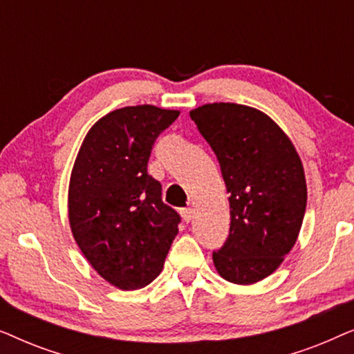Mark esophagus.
Returning a JSON list of instances; mask_svg holds the SVG:
<instances>
[{
	"instance_id": "esophagus-1",
	"label": "esophagus",
	"mask_w": 354,
	"mask_h": 354,
	"mask_svg": "<svg viewBox=\"0 0 354 354\" xmlns=\"http://www.w3.org/2000/svg\"><path fill=\"white\" fill-rule=\"evenodd\" d=\"M182 214V219L185 222H190L193 219V216H195V209L193 207H183V209L180 211Z\"/></svg>"
}]
</instances>
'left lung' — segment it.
Segmentation results:
<instances>
[{"instance_id":"8db88e82","label":"left lung","mask_w":354,"mask_h":354,"mask_svg":"<svg viewBox=\"0 0 354 354\" xmlns=\"http://www.w3.org/2000/svg\"><path fill=\"white\" fill-rule=\"evenodd\" d=\"M190 118L219 161L230 234L212 254L227 282L253 285L279 269L297 243L306 211L301 158L277 122L236 103H207Z\"/></svg>"}]
</instances>
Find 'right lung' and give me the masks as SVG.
Returning <instances> with one entry per match:
<instances>
[{
  "mask_svg": "<svg viewBox=\"0 0 354 354\" xmlns=\"http://www.w3.org/2000/svg\"><path fill=\"white\" fill-rule=\"evenodd\" d=\"M180 111L125 106L86 132L71 172L67 212L75 243L113 287H147L161 274L180 217L161 200L148 159Z\"/></svg>",
  "mask_w": 354,
  "mask_h": 354,
  "instance_id": "1",
  "label": "right lung"
}]
</instances>
